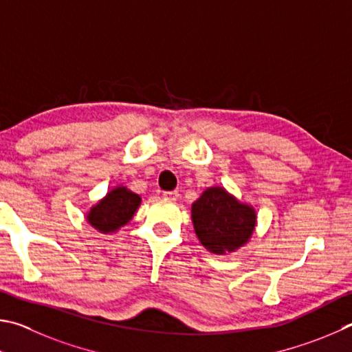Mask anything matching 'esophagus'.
I'll return each instance as SVG.
<instances>
[{"instance_id": "esophagus-1", "label": "esophagus", "mask_w": 352, "mask_h": 352, "mask_svg": "<svg viewBox=\"0 0 352 352\" xmlns=\"http://www.w3.org/2000/svg\"><path fill=\"white\" fill-rule=\"evenodd\" d=\"M164 199L166 201H177V198H179V193L177 192H164Z\"/></svg>"}]
</instances>
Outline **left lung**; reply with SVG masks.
<instances>
[{"label": "left lung", "instance_id": "1", "mask_svg": "<svg viewBox=\"0 0 352 352\" xmlns=\"http://www.w3.org/2000/svg\"><path fill=\"white\" fill-rule=\"evenodd\" d=\"M192 223L199 243L214 255H230L250 241L256 210L224 187L206 188L192 204Z\"/></svg>", "mask_w": 352, "mask_h": 352}]
</instances>
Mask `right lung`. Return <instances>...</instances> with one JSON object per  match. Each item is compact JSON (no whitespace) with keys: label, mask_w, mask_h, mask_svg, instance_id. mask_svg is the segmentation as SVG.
<instances>
[{"label":"right lung","mask_w":352,"mask_h":352,"mask_svg":"<svg viewBox=\"0 0 352 352\" xmlns=\"http://www.w3.org/2000/svg\"><path fill=\"white\" fill-rule=\"evenodd\" d=\"M140 202L139 195L119 184L86 212L85 219L92 229L104 235H111V233L119 232L133 219Z\"/></svg>","instance_id":"add662e5"}]
</instances>
